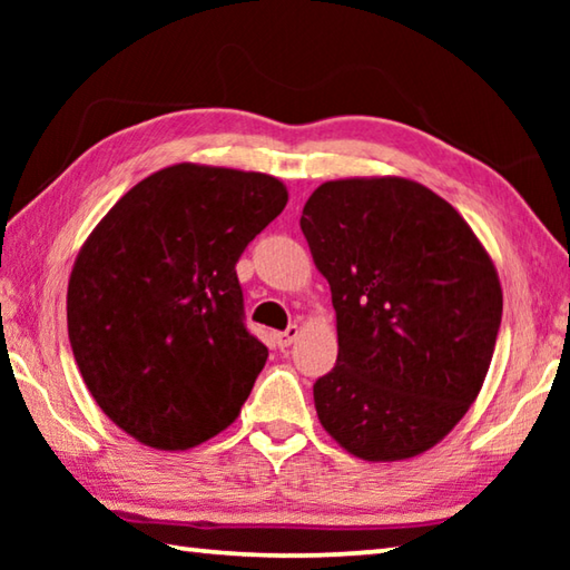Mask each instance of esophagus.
<instances>
[{
    "mask_svg": "<svg viewBox=\"0 0 570 570\" xmlns=\"http://www.w3.org/2000/svg\"><path fill=\"white\" fill-rule=\"evenodd\" d=\"M296 336H298V326H296V324H288L286 332H278V334H276V344L284 350V346L292 344V342L296 340Z\"/></svg>",
    "mask_w": 570,
    "mask_h": 570,
    "instance_id": "34e87169",
    "label": "esophagus"
}]
</instances>
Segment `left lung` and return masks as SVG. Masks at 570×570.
<instances>
[{"instance_id":"left-lung-1","label":"left lung","mask_w":570,"mask_h":570,"mask_svg":"<svg viewBox=\"0 0 570 570\" xmlns=\"http://www.w3.org/2000/svg\"><path fill=\"white\" fill-rule=\"evenodd\" d=\"M298 224L336 312V366L314 384L324 430L370 462L435 448L495 352L503 288L488 250L445 198L397 176L326 180Z\"/></svg>"}]
</instances>
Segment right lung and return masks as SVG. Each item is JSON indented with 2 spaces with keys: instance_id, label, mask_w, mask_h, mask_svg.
Here are the masks:
<instances>
[{
  "instance_id": "add662e5",
  "label": "right lung",
  "mask_w": 570,
  "mask_h": 570,
  "mask_svg": "<svg viewBox=\"0 0 570 570\" xmlns=\"http://www.w3.org/2000/svg\"><path fill=\"white\" fill-rule=\"evenodd\" d=\"M288 200L266 173L178 166L115 204L75 258L67 334L100 410L142 445L218 435L264 370L236 262Z\"/></svg>"
}]
</instances>
